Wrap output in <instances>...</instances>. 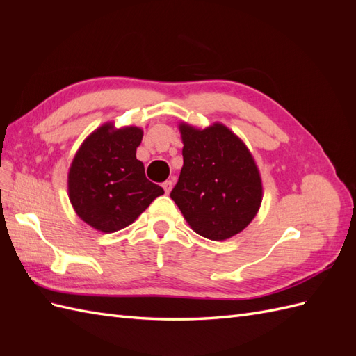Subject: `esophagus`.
Returning <instances> with one entry per match:
<instances>
[{"instance_id":"esophagus-1","label":"esophagus","mask_w":356,"mask_h":356,"mask_svg":"<svg viewBox=\"0 0 356 356\" xmlns=\"http://www.w3.org/2000/svg\"><path fill=\"white\" fill-rule=\"evenodd\" d=\"M172 187H174V181H172V179H168V181L163 182V188H165V191L168 193V195L170 193Z\"/></svg>"}]
</instances>
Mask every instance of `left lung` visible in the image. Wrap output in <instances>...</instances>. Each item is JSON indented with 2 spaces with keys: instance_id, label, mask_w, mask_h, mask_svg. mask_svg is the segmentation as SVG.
Returning a JSON list of instances; mask_svg holds the SVG:
<instances>
[{
  "instance_id": "8db88e82",
  "label": "left lung",
  "mask_w": 356,
  "mask_h": 356,
  "mask_svg": "<svg viewBox=\"0 0 356 356\" xmlns=\"http://www.w3.org/2000/svg\"><path fill=\"white\" fill-rule=\"evenodd\" d=\"M179 131L184 166L170 199L197 234L229 239L252 221L261 204L255 161L241 139L220 123L203 131L179 124Z\"/></svg>"
}]
</instances>
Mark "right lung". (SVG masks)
<instances>
[{
  "label": "right lung",
  "instance_id": "add662e5",
  "mask_svg": "<svg viewBox=\"0 0 356 356\" xmlns=\"http://www.w3.org/2000/svg\"><path fill=\"white\" fill-rule=\"evenodd\" d=\"M139 127L114 131L104 124L86 139L68 174L70 200L79 217L96 230L113 233L132 224L165 190L145 177L136 159Z\"/></svg>",
  "mask_w": 356,
  "mask_h": 356
}]
</instances>
